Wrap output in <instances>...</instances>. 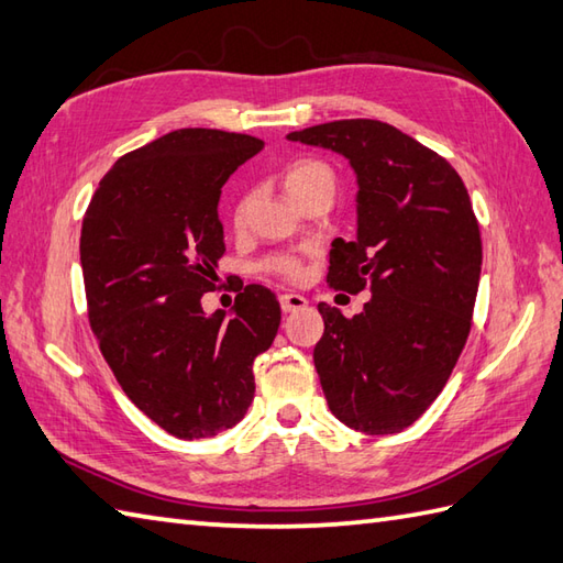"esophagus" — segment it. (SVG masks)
<instances>
[{"label": "esophagus", "mask_w": 563, "mask_h": 563, "mask_svg": "<svg viewBox=\"0 0 563 563\" xmlns=\"http://www.w3.org/2000/svg\"><path fill=\"white\" fill-rule=\"evenodd\" d=\"M307 305H309L307 297L297 295V292H285V295H280V309H283L285 314H288V312H300V309H305Z\"/></svg>", "instance_id": "esophagus-1"}]
</instances>
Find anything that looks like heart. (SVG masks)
I'll list each match as a JSON object with an SVG mask.
<instances>
[{"label":"heart","mask_w":563,"mask_h":563,"mask_svg":"<svg viewBox=\"0 0 563 563\" xmlns=\"http://www.w3.org/2000/svg\"><path fill=\"white\" fill-rule=\"evenodd\" d=\"M280 181L285 186V190L290 194V198L295 202H300L307 194H312L314 188L333 186V174L329 166L319 159H295L283 169ZM249 210H251V196L244 194L232 208L234 230H244V224L249 220ZM263 268L275 273V275H283V278H288V280H297L302 275V261L297 256H290V254H278L263 263Z\"/></svg>","instance_id":"b5f03b06"}]
</instances>
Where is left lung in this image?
Instances as JSON below:
<instances>
[{
	"label": "left lung",
	"mask_w": 563,
	"mask_h": 563,
	"mask_svg": "<svg viewBox=\"0 0 563 563\" xmlns=\"http://www.w3.org/2000/svg\"><path fill=\"white\" fill-rule=\"evenodd\" d=\"M288 140L343 154L361 188L357 236L331 244L327 283L373 297L351 319L319 305L327 404L361 433H401L438 399L472 329L482 234L470 194L445 157L389 123L351 118Z\"/></svg>",
	"instance_id": "1"
}]
</instances>
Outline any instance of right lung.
<instances>
[{
	"label": "right lung",
	"mask_w": 563,
	"mask_h": 563,
	"mask_svg": "<svg viewBox=\"0 0 563 563\" xmlns=\"http://www.w3.org/2000/svg\"><path fill=\"white\" fill-rule=\"evenodd\" d=\"M263 140L181 128L128 152L106 174L81 222L89 324L128 399L181 440L242 421L254 361L280 327L263 285H239L232 317L202 312L224 254L218 202Z\"/></svg>",
	"instance_id": "right-lung-1"
}]
</instances>
